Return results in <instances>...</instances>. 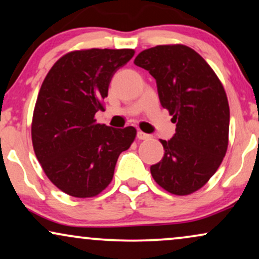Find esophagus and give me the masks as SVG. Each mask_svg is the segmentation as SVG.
I'll list each match as a JSON object with an SVG mask.
<instances>
[{
  "instance_id": "1",
  "label": "esophagus",
  "mask_w": 259,
  "mask_h": 259,
  "mask_svg": "<svg viewBox=\"0 0 259 259\" xmlns=\"http://www.w3.org/2000/svg\"><path fill=\"white\" fill-rule=\"evenodd\" d=\"M150 137V135H148V134L143 133V132H137V139L139 140H148Z\"/></svg>"
}]
</instances>
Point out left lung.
Wrapping results in <instances>:
<instances>
[{"label": "left lung", "mask_w": 259, "mask_h": 259, "mask_svg": "<svg viewBox=\"0 0 259 259\" xmlns=\"http://www.w3.org/2000/svg\"><path fill=\"white\" fill-rule=\"evenodd\" d=\"M155 78L160 104L176 134L160 140L165 154L150 166L154 181L173 195L201 189L218 171L228 146L230 106L214 70L185 45H159L134 61Z\"/></svg>", "instance_id": "obj_1"}]
</instances>
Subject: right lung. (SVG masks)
Segmentation results:
<instances>
[{
    "instance_id": "1",
    "label": "right lung",
    "mask_w": 259,
    "mask_h": 259,
    "mask_svg": "<svg viewBox=\"0 0 259 259\" xmlns=\"http://www.w3.org/2000/svg\"><path fill=\"white\" fill-rule=\"evenodd\" d=\"M132 49H91L61 57L49 71L35 103L32 143L48 178L78 198L100 194L112 181L119 154L136 129L97 124L111 78L132 60Z\"/></svg>"
}]
</instances>
